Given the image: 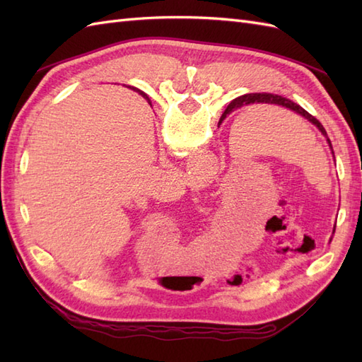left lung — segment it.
Masks as SVG:
<instances>
[{
	"label": "left lung",
	"mask_w": 362,
	"mask_h": 362,
	"mask_svg": "<svg viewBox=\"0 0 362 362\" xmlns=\"http://www.w3.org/2000/svg\"><path fill=\"white\" fill-rule=\"evenodd\" d=\"M257 103H266V104H279V105L286 107V109H289V110H292V112L298 113L300 117H303L305 119H308L310 122H313V124L316 126V127L320 130V132L327 136V132H325L324 126H322L320 122H319L316 118L313 117V115H310V113L306 112L305 109H302V107H300L298 104L292 103L291 99H288V98H283V96H279V95H269V93H253V95H244V96L236 98V99H233V101L227 105V109H226V112H224V113H222V118H221V119H224V118H226V115H228L230 112H233L235 109H240V107H243V105L257 104ZM327 141H328V144H329V146H332V141H329L328 138H327ZM332 149H333V148H332Z\"/></svg>",
	"instance_id": "1"
}]
</instances>
